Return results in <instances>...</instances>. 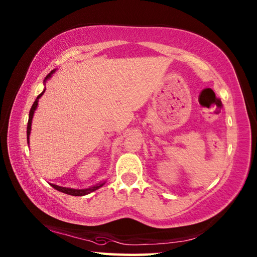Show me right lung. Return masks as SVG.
<instances>
[{
	"label": "right lung",
	"mask_w": 257,
	"mask_h": 257,
	"mask_svg": "<svg viewBox=\"0 0 257 257\" xmlns=\"http://www.w3.org/2000/svg\"><path fill=\"white\" fill-rule=\"evenodd\" d=\"M57 71V68H55L51 71L47 76L45 77L44 80V84L46 85V82H47L49 78L53 76V74ZM46 88H44V91L40 93V94L37 96L36 101L34 102V104H32L31 109H30V112H29V120H28V125H27V139H28V145H29L30 143V133H31V124H32V118H34V114L36 112L37 108H38V102H39V99L41 96H43V94L45 93ZM51 186H53L54 189H56L57 191H59V192H63V193H66V194H69V195H74V197H83V195H86L88 193L93 192V191H95L97 189H100L101 186H103L105 184V181L103 182H100V183H97L95 185H92V186H88V188H85V189H73V188H66V186H60V185H57V184H53V183H49Z\"/></svg>",
	"instance_id": "obj_1"
}]
</instances>
